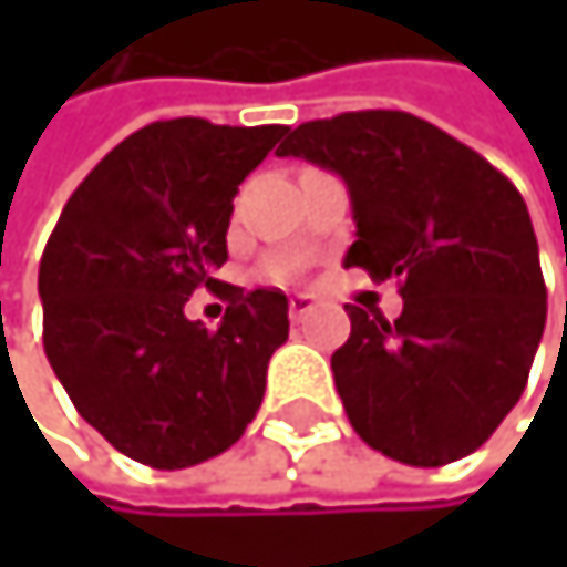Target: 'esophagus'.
Segmentation results:
<instances>
[{"instance_id":"esophagus-1","label":"esophagus","mask_w":567,"mask_h":567,"mask_svg":"<svg viewBox=\"0 0 567 567\" xmlns=\"http://www.w3.org/2000/svg\"><path fill=\"white\" fill-rule=\"evenodd\" d=\"M316 306H319V299H316L312 292H299V296H292V302H289V316H292L296 322H302L309 312H316Z\"/></svg>"}]
</instances>
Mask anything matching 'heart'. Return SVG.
Masks as SVG:
<instances>
[{
  "instance_id": "b5f03b06",
  "label": "heart",
  "mask_w": 567,
  "mask_h": 567,
  "mask_svg": "<svg viewBox=\"0 0 567 567\" xmlns=\"http://www.w3.org/2000/svg\"><path fill=\"white\" fill-rule=\"evenodd\" d=\"M275 271H278V275H292V271H296V265H278Z\"/></svg>"
}]
</instances>
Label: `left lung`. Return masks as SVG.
<instances>
[{
	"label": "left lung",
	"instance_id": "obj_1",
	"mask_svg": "<svg viewBox=\"0 0 567 567\" xmlns=\"http://www.w3.org/2000/svg\"><path fill=\"white\" fill-rule=\"evenodd\" d=\"M343 176L357 241L343 265L398 278L394 322L350 306L333 378L353 432L408 466L476 452L527 388L548 319L517 186L408 112H343L278 145Z\"/></svg>",
	"mask_w": 567,
	"mask_h": 567
}]
</instances>
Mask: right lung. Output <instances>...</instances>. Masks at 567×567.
Wrapping results in <instances>:
<instances>
[{"mask_svg": "<svg viewBox=\"0 0 567 567\" xmlns=\"http://www.w3.org/2000/svg\"><path fill=\"white\" fill-rule=\"evenodd\" d=\"M286 132L152 122L84 176L43 248L47 360L78 415L142 466L207 463L258 415L289 299L214 271L237 186ZM197 288L228 302L217 331L182 312Z\"/></svg>", "mask_w": 567, "mask_h": 567, "instance_id": "obj_1", "label": "right lung"}]
</instances>
